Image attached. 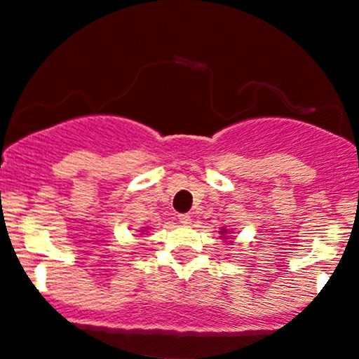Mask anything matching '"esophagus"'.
<instances>
[{
  "label": "esophagus",
  "mask_w": 359,
  "mask_h": 359,
  "mask_svg": "<svg viewBox=\"0 0 359 359\" xmlns=\"http://www.w3.org/2000/svg\"><path fill=\"white\" fill-rule=\"evenodd\" d=\"M177 219H179V222L184 224V226H189V224L192 222L191 215H189V214H179V215H177Z\"/></svg>",
  "instance_id": "1"
}]
</instances>
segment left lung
I'll return each instance as SVG.
<instances>
[{
	"label": "left lung",
	"instance_id": "obj_1",
	"mask_svg": "<svg viewBox=\"0 0 359 359\" xmlns=\"http://www.w3.org/2000/svg\"><path fill=\"white\" fill-rule=\"evenodd\" d=\"M229 232H231V231H227V229H226V227H224V229H221V234H222V237H224V236H226V234H229ZM224 239H227V237H224Z\"/></svg>",
	"mask_w": 359,
	"mask_h": 359
}]
</instances>
